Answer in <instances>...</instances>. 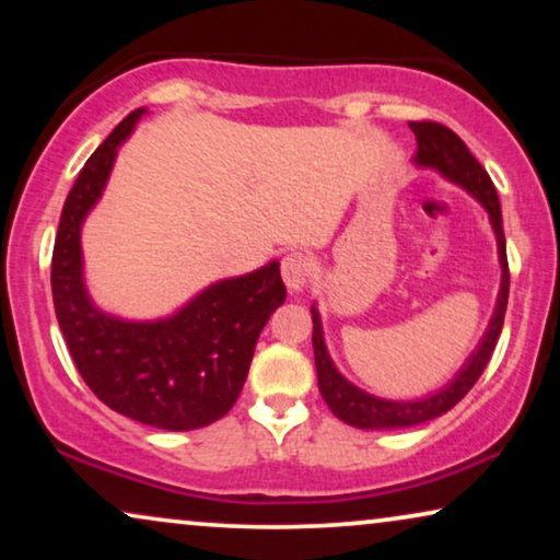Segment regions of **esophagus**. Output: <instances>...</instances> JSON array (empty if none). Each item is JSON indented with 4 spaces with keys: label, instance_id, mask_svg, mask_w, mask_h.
I'll use <instances>...</instances> for the list:
<instances>
[{
    "label": "esophagus",
    "instance_id": "1",
    "mask_svg": "<svg viewBox=\"0 0 560 560\" xmlns=\"http://www.w3.org/2000/svg\"><path fill=\"white\" fill-rule=\"evenodd\" d=\"M280 272H282V280H285L290 293H301V290L308 288L311 259L301 255V252H290V255L282 259Z\"/></svg>",
    "mask_w": 560,
    "mask_h": 560
}]
</instances>
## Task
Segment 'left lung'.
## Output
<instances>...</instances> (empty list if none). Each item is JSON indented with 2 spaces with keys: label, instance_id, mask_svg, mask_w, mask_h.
Masks as SVG:
<instances>
[{
  "label": "left lung",
  "instance_id": "8db88e82",
  "mask_svg": "<svg viewBox=\"0 0 560 560\" xmlns=\"http://www.w3.org/2000/svg\"><path fill=\"white\" fill-rule=\"evenodd\" d=\"M412 135L418 140L416 152V165L418 167H431L439 171L443 178L454 180L456 186L477 198L489 213L492 221L494 236H497V255H500L502 267V285L500 295H497V305L489 320L485 336H481L479 347L474 354L466 359V364L458 370L454 380L439 393L420 397V400H382L343 377L336 370L328 349L324 343V328H320L318 308L313 305V354H316V372H318V389L328 408L336 418H341L343 423L364 428V431H387V428H410L425 420H433L448 412L469 389L477 385V380L485 372V366L492 359V351L497 347V339L502 334L504 324V311H508V295H510V267H508V247H504V232H502V209L500 198H497L494 183L489 178L485 167L479 165V160L471 155L462 137L451 132L448 127L439 125V121H410Z\"/></svg>",
  "mask_w": 560,
  "mask_h": 560
}]
</instances>
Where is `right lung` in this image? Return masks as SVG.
<instances>
[{"label": "right lung", "instance_id": "right-lung-1", "mask_svg": "<svg viewBox=\"0 0 560 560\" xmlns=\"http://www.w3.org/2000/svg\"><path fill=\"white\" fill-rule=\"evenodd\" d=\"M142 114L135 109L114 127L66 198L52 247V303L75 370L98 400L137 423L194 431L232 410L285 285L272 259L242 278L213 282L160 320H125L96 308L83 282L81 226Z\"/></svg>", "mask_w": 560, "mask_h": 560}]
</instances>
